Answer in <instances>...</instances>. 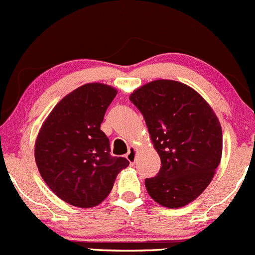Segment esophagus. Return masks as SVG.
Segmentation results:
<instances>
[{
    "label": "esophagus",
    "instance_id": "esophagus-1",
    "mask_svg": "<svg viewBox=\"0 0 255 255\" xmlns=\"http://www.w3.org/2000/svg\"><path fill=\"white\" fill-rule=\"evenodd\" d=\"M127 158H128V162L131 163V165H133V162H135V160H136V150H135V148L131 147L130 150L128 151Z\"/></svg>",
    "mask_w": 255,
    "mask_h": 255
}]
</instances>
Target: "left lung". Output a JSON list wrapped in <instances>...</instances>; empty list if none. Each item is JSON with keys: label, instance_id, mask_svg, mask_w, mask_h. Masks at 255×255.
I'll return each instance as SVG.
<instances>
[{"label": "left lung", "instance_id": "8db88e82", "mask_svg": "<svg viewBox=\"0 0 255 255\" xmlns=\"http://www.w3.org/2000/svg\"><path fill=\"white\" fill-rule=\"evenodd\" d=\"M130 102L143 115L161 158L145 186L167 208L188 205L206 190L222 157V128L212 108L187 85L155 80L136 89Z\"/></svg>", "mask_w": 255, "mask_h": 255}]
</instances>
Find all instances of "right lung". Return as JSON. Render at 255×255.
I'll use <instances>...</instances> for the list:
<instances>
[{
    "instance_id": "right-lung-1",
    "label": "right lung",
    "mask_w": 255,
    "mask_h": 255,
    "mask_svg": "<svg viewBox=\"0 0 255 255\" xmlns=\"http://www.w3.org/2000/svg\"><path fill=\"white\" fill-rule=\"evenodd\" d=\"M118 92L102 83L73 90L50 112L36 141L37 167L48 187L64 202L90 208L107 198L115 178L128 167L110 155L100 124Z\"/></svg>"
}]
</instances>
